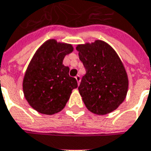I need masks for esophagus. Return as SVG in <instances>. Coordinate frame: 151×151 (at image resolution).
Listing matches in <instances>:
<instances>
[{
    "instance_id": "obj_1",
    "label": "esophagus",
    "mask_w": 151,
    "mask_h": 151,
    "mask_svg": "<svg viewBox=\"0 0 151 151\" xmlns=\"http://www.w3.org/2000/svg\"><path fill=\"white\" fill-rule=\"evenodd\" d=\"M76 80L77 81V83H78V85L80 84V82H81V76H80L79 75H77V76H76Z\"/></svg>"
}]
</instances>
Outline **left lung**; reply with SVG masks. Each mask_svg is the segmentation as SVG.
<instances>
[{
	"label": "left lung",
	"instance_id": "1",
	"mask_svg": "<svg viewBox=\"0 0 151 151\" xmlns=\"http://www.w3.org/2000/svg\"><path fill=\"white\" fill-rule=\"evenodd\" d=\"M80 60L86 73L78 90L86 108L97 115L116 110L124 101L129 79L116 51L102 40L78 44Z\"/></svg>",
	"mask_w": 151,
	"mask_h": 151
}]
</instances>
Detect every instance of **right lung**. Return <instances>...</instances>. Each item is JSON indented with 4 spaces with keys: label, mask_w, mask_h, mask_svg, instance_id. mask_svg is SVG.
<instances>
[{
    "label": "right lung",
    "mask_w": 151,
    "mask_h": 151,
    "mask_svg": "<svg viewBox=\"0 0 151 151\" xmlns=\"http://www.w3.org/2000/svg\"><path fill=\"white\" fill-rule=\"evenodd\" d=\"M74 50L71 44L49 39L35 52L22 81L23 94L37 112L52 115L65 107L77 87V81L69 76L70 68L63 65L65 55Z\"/></svg>",
    "instance_id": "obj_1"
}]
</instances>
